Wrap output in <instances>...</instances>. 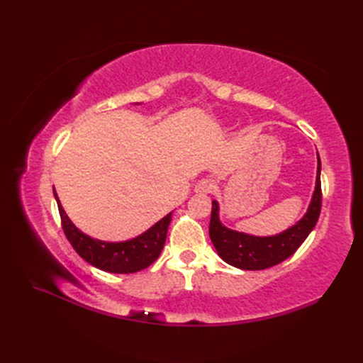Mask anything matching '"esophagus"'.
I'll use <instances>...</instances> for the list:
<instances>
[{
  "label": "esophagus",
  "instance_id": "34e87169",
  "mask_svg": "<svg viewBox=\"0 0 363 363\" xmlns=\"http://www.w3.org/2000/svg\"><path fill=\"white\" fill-rule=\"evenodd\" d=\"M213 189H215V183L208 179H203L195 184V192L200 195L211 194V192H213Z\"/></svg>",
  "mask_w": 363,
  "mask_h": 363
}]
</instances>
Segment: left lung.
I'll list each match as a JSON object with an SVG mask.
<instances>
[{"instance_id": "left-lung-1", "label": "left lung", "mask_w": 363, "mask_h": 363, "mask_svg": "<svg viewBox=\"0 0 363 363\" xmlns=\"http://www.w3.org/2000/svg\"><path fill=\"white\" fill-rule=\"evenodd\" d=\"M321 160L318 156V171L315 191L307 212L300 221L292 227L283 230L281 233L272 236H255L238 232L225 227L219 219V204L216 200L212 201L211 235L212 244L221 257L228 265L245 271H259L271 268L277 263L286 260L298 247L304 242L306 238L313 230L321 212Z\"/></svg>"}]
</instances>
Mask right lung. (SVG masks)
I'll use <instances>...</instances> for the list:
<instances>
[{
    "mask_svg": "<svg viewBox=\"0 0 363 363\" xmlns=\"http://www.w3.org/2000/svg\"><path fill=\"white\" fill-rule=\"evenodd\" d=\"M52 192L59 206L65 235H67L72 248L79 252V256L87 263H91L92 267L106 272L130 274L145 269L160 256L164 240H167L172 212L163 216L147 232L133 239L121 240V242H107V240L94 239L83 233L80 228H77L62 207L56 189H52Z\"/></svg>",
    "mask_w": 363,
    "mask_h": 363,
    "instance_id": "right-lung-1",
    "label": "right lung"
}]
</instances>
